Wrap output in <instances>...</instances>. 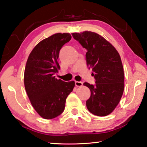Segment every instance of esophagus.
<instances>
[{
  "instance_id": "34e87169",
  "label": "esophagus",
  "mask_w": 147,
  "mask_h": 147,
  "mask_svg": "<svg viewBox=\"0 0 147 147\" xmlns=\"http://www.w3.org/2000/svg\"><path fill=\"white\" fill-rule=\"evenodd\" d=\"M75 85H76V86H77V87H80V86H82V85H83V83H82V82L76 81L75 82Z\"/></svg>"
}]
</instances>
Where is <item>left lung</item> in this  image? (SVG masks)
I'll return each instance as SVG.
<instances>
[{"label":"left lung","mask_w":147,"mask_h":147,"mask_svg":"<svg viewBox=\"0 0 147 147\" xmlns=\"http://www.w3.org/2000/svg\"><path fill=\"white\" fill-rule=\"evenodd\" d=\"M87 49V66L96 80L92 85L85 82L91 95L86 101L88 110L98 116H107L119 103L124 92V74L120 56L113 45L101 35L91 31L71 33Z\"/></svg>","instance_id":"1"}]
</instances>
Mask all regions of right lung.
Instances as JSON below:
<instances>
[{"mask_svg": "<svg viewBox=\"0 0 147 147\" xmlns=\"http://www.w3.org/2000/svg\"><path fill=\"white\" fill-rule=\"evenodd\" d=\"M71 39L69 33H56L42 40L32 50L26 63V92L34 109L45 119H52L63 112L66 98L75 86L74 81L65 82L54 76L60 69V49Z\"/></svg>", "mask_w": 147, "mask_h": 147, "instance_id": "obj_1", "label": "right lung"}]
</instances>
